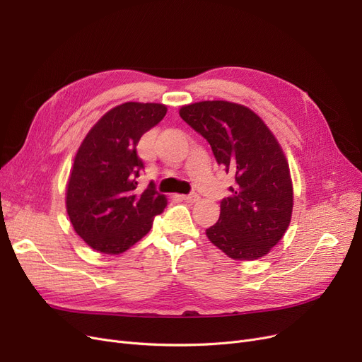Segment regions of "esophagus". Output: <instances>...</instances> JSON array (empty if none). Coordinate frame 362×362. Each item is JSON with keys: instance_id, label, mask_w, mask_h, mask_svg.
Listing matches in <instances>:
<instances>
[{"instance_id": "1", "label": "esophagus", "mask_w": 362, "mask_h": 362, "mask_svg": "<svg viewBox=\"0 0 362 362\" xmlns=\"http://www.w3.org/2000/svg\"><path fill=\"white\" fill-rule=\"evenodd\" d=\"M182 199H185L186 202H197L199 201V195L198 194H189V195H180Z\"/></svg>"}]
</instances>
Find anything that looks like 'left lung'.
Segmentation results:
<instances>
[{"label": "left lung", "instance_id": "1", "mask_svg": "<svg viewBox=\"0 0 362 362\" xmlns=\"http://www.w3.org/2000/svg\"><path fill=\"white\" fill-rule=\"evenodd\" d=\"M179 114L235 175L207 238L233 260L266 256L284 237L293 213L290 167L276 137L256 112L233 102H197Z\"/></svg>", "mask_w": 362, "mask_h": 362}]
</instances>
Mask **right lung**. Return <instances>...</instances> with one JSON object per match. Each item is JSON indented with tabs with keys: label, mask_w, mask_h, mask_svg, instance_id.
Here are the masks:
<instances>
[{
	"label": "right lung",
	"mask_w": 362,
	"mask_h": 362,
	"mask_svg": "<svg viewBox=\"0 0 362 362\" xmlns=\"http://www.w3.org/2000/svg\"><path fill=\"white\" fill-rule=\"evenodd\" d=\"M167 114L163 103L125 102L93 125L74 158L66 211L74 230L93 250L121 255L151 230L167 198L149 185L137 189L144 168L136 146Z\"/></svg>",
	"instance_id": "1"
}]
</instances>
